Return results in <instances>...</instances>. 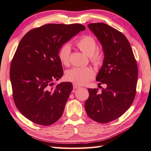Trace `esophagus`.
<instances>
[{"label": "esophagus", "mask_w": 151, "mask_h": 151, "mask_svg": "<svg viewBox=\"0 0 151 151\" xmlns=\"http://www.w3.org/2000/svg\"><path fill=\"white\" fill-rule=\"evenodd\" d=\"M73 89H78V88L80 87V86H79V85H78L74 83V84H73Z\"/></svg>", "instance_id": "esophagus-1"}]
</instances>
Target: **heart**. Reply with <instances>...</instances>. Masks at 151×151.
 Instances as JSON below:
<instances>
[{
	"mask_svg": "<svg viewBox=\"0 0 151 151\" xmlns=\"http://www.w3.org/2000/svg\"><path fill=\"white\" fill-rule=\"evenodd\" d=\"M76 46L87 56L95 66H101L104 60V55L101 50H96L97 45L93 37L85 35L76 41ZM71 47L70 45L65 44L60 48L58 52V58L61 63L68 66L70 64ZM95 72L90 67H73L66 71L65 78L66 80L77 85H83L94 78Z\"/></svg>",
	"mask_w": 151,
	"mask_h": 151,
	"instance_id": "obj_1",
	"label": "heart"
}]
</instances>
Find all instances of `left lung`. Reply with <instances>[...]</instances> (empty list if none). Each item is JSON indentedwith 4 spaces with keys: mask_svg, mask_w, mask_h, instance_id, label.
<instances>
[{
    "mask_svg": "<svg viewBox=\"0 0 151 151\" xmlns=\"http://www.w3.org/2000/svg\"><path fill=\"white\" fill-rule=\"evenodd\" d=\"M100 41L104 55L96 80L106 84L102 92L88 89L85 103L88 116L101 124L112 122L124 114L134 100L138 78L137 64L129 42L117 29L104 23L88 25Z\"/></svg>",
    "mask_w": 151,
    "mask_h": 151,
    "instance_id": "left-lung-1",
    "label": "left lung"
}]
</instances>
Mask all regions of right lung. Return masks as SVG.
Returning <instances> with one entry per match:
<instances>
[{
	"mask_svg": "<svg viewBox=\"0 0 151 151\" xmlns=\"http://www.w3.org/2000/svg\"><path fill=\"white\" fill-rule=\"evenodd\" d=\"M84 25L50 24L23 37L11 62L10 78L17 109L33 123L49 126L59 120L73 89L70 82L55 87L63 76L58 52Z\"/></svg>",
	"mask_w": 151,
	"mask_h": 151,
	"instance_id": "1",
	"label": "right lung"
}]
</instances>
